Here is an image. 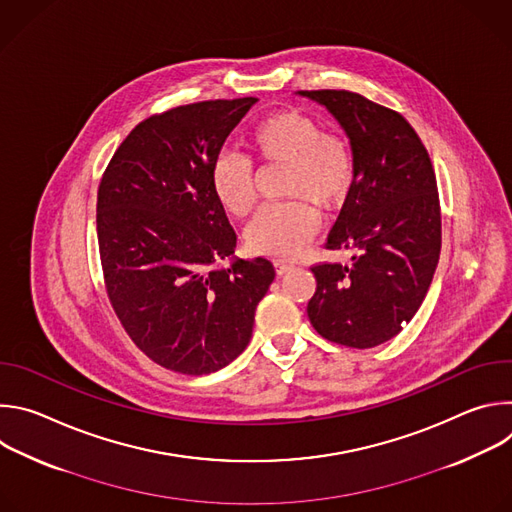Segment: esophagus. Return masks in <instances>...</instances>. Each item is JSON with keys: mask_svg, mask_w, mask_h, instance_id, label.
<instances>
[{"mask_svg": "<svg viewBox=\"0 0 512 512\" xmlns=\"http://www.w3.org/2000/svg\"><path fill=\"white\" fill-rule=\"evenodd\" d=\"M291 267H294V263H289V261H281V259H277V261H275V271H277V275H283V273H287Z\"/></svg>", "mask_w": 512, "mask_h": 512, "instance_id": "obj_1", "label": "esophagus"}]
</instances>
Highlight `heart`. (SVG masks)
Returning <instances> with one entry per match:
<instances>
[{
  "instance_id": "heart-1",
  "label": "heart",
  "mask_w": 512,
  "mask_h": 512,
  "mask_svg": "<svg viewBox=\"0 0 512 512\" xmlns=\"http://www.w3.org/2000/svg\"><path fill=\"white\" fill-rule=\"evenodd\" d=\"M253 158L261 164H285L283 196L291 200L263 208L247 227V245L269 257H296L316 235V204L328 212L346 204L354 184L348 145L322 131L316 119L296 109L275 111L253 125L247 135ZM212 192L229 214L247 216L255 206L251 164L237 154H221L212 166Z\"/></svg>"
}]
</instances>
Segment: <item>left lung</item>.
Returning a JSON list of instances; mask_svg holds the SVG:
<instances>
[{
  "label": "left lung",
  "instance_id": "1",
  "mask_svg": "<svg viewBox=\"0 0 512 512\" xmlns=\"http://www.w3.org/2000/svg\"><path fill=\"white\" fill-rule=\"evenodd\" d=\"M324 105L350 139L354 184L326 249L354 251L348 265L312 267L308 318L330 342L373 348L415 316L442 249L433 166L415 129L393 109L350 91H300Z\"/></svg>",
  "mask_w": 512,
  "mask_h": 512
}]
</instances>
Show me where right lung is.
I'll list each match as a JSON object with an SVG mask.
<instances>
[{
  "instance_id": "obj_1",
  "label": "right lung",
  "mask_w": 512,
  "mask_h": 512,
  "mask_svg": "<svg viewBox=\"0 0 512 512\" xmlns=\"http://www.w3.org/2000/svg\"><path fill=\"white\" fill-rule=\"evenodd\" d=\"M255 97L152 115L123 139L97 192L109 302L135 346L160 367L208 375L249 344L271 261L235 259L237 235L212 192V166Z\"/></svg>"
}]
</instances>
